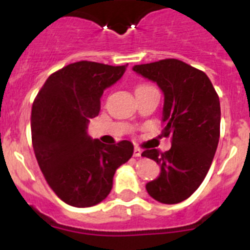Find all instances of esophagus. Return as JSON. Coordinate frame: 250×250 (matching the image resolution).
<instances>
[{"mask_svg":"<svg viewBox=\"0 0 250 250\" xmlns=\"http://www.w3.org/2000/svg\"><path fill=\"white\" fill-rule=\"evenodd\" d=\"M141 155H143V150H141L140 147H135V149H134V156H135V158H139V156Z\"/></svg>","mask_w":250,"mask_h":250,"instance_id":"obj_1","label":"esophagus"}]
</instances>
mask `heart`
<instances>
[{
    "label": "heart",
    "instance_id": "1",
    "mask_svg": "<svg viewBox=\"0 0 250 250\" xmlns=\"http://www.w3.org/2000/svg\"><path fill=\"white\" fill-rule=\"evenodd\" d=\"M143 89H151V86H147V85H141L139 86L138 90H143Z\"/></svg>",
    "mask_w": 250,
    "mask_h": 250
}]
</instances>
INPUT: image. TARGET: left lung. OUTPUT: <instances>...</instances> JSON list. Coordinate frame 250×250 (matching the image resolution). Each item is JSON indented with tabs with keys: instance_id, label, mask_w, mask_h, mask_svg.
I'll use <instances>...</instances> for the list:
<instances>
[{
	"instance_id": "obj_1",
	"label": "left lung",
	"mask_w": 250,
	"mask_h": 250,
	"mask_svg": "<svg viewBox=\"0 0 250 250\" xmlns=\"http://www.w3.org/2000/svg\"><path fill=\"white\" fill-rule=\"evenodd\" d=\"M132 70L163 91V135H173L167 152H143L160 167L158 178L145 188L156 202L176 204L199 188L210 167L219 143V98L204 72L180 60H160Z\"/></svg>"
}]
</instances>
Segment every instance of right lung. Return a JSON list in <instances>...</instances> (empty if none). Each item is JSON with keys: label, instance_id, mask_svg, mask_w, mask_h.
I'll return each mask as SVG.
<instances>
[{"label": "right lung", "instance_id": "obj_1", "mask_svg": "<svg viewBox=\"0 0 250 250\" xmlns=\"http://www.w3.org/2000/svg\"><path fill=\"white\" fill-rule=\"evenodd\" d=\"M124 72L125 66L70 63L48 77L34 101L31 134L37 163L51 189L71 207L103 202L111 191L115 171L132 156L130 141L105 145L87 134L104 90Z\"/></svg>", "mask_w": 250, "mask_h": 250}]
</instances>
